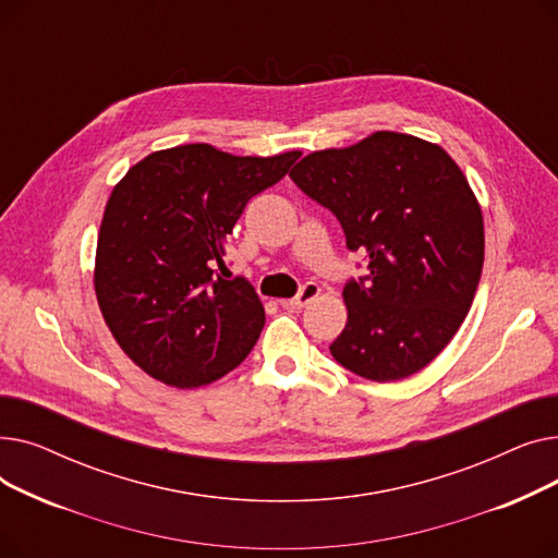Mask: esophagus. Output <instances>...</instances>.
I'll return each mask as SVG.
<instances>
[{"instance_id": "1", "label": "esophagus", "mask_w": 558, "mask_h": 558, "mask_svg": "<svg viewBox=\"0 0 558 558\" xmlns=\"http://www.w3.org/2000/svg\"><path fill=\"white\" fill-rule=\"evenodd\" d=\"M320 294V287L316 284V282H307L301 291H299V296H294V299H289V301H282V307H291V310H301V307H305V305H310L316 296Z\"/></svg>"}]
</instances>
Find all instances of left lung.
Masks as SVG:
<instances>
[{"instance_id":"left-lung-1","label":"left lung","mask_w":558,"mask_h":558,"mask_svg":"<svg viewBox=\"0 0 558 558\" xmlns=\"http://www.w3.org/2000/svg\"><path fill=\"white\" fill-rule=\"evenodd\" d=\"M289 179L368 255L371 276L343 287L332 357L373 383L425 368L461 328L484 264L482 208L459 165L434 142L375 131L307 154Z\"/></svg>"}]
</instances>
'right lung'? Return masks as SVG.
Segmentation results:
<instances>
[{"label": "right lung", "instance_id": "1", "mask_svg": "<svg viewBox=\"0 0 558 558\" xmlns=\"http://www.w3.org/2000/svg\"><path fill=\"white\" fill-rule=\"evenodd\" d=\"M301 151L232 156L181 144L135 162L104 208L95 255L101 316L126 357L158 383L198 389L240 366L264 328L244 280H223L228 234L246 203Z\"/></svg>", "mask_w": 558, "mask_h": 558}]
</instances>
